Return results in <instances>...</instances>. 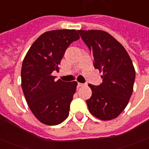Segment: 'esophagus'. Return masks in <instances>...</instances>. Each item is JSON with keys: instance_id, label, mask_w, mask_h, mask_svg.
Instances as JSON below:
<instances>
[{"instance_id": "34e87169", "label": "esophagus", "mask_w": 149, "mask_h": 149, "mask_svg": "<svg viewBox=\"0 0 149 149\" xmlns=\"http://www.w3.org/2000/svg\"><path fill=\"white\" fill-rule=\"evenodd\" d=\"M86 85V84H83V83H78V86L79 87H82V86H84Z\"/></svg>"}]
</instances>
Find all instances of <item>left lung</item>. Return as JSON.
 Returning a JSON list of instances; mask_svg holds the SVG:
<instances>
[{"mask_svg":"<svg viewBox=\"0 0 149 149\" xmlns=\"http://www.w3.org/2000/svg\"><path fill=\"white\" fill-rule=\"evenodd\" d=\"M81 39L93 56L94 68L103 71V82L88 86L92 97L86 100L89 112L98 119L117 117L127 106L132 93L136 72L128 52L104 31L79 30Z\"/></svg>","mask_w":149,"mask_h":149,"instance_id":"obj_1","label":"left lung"}]
</instances>
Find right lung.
<instances>
[{
  "label": "right lung",
  "instance_id": "obj_1",
  "mask_svg": "<svg viewBox=\"0 0 149 149\" xmlns=\"http://www.w3.org/2000/svg\"><path fill=\"white\" fill-rule=\"evenodd\" d=\"M80 39L74 29H59L40 35L29 49L21 67V87L29 109L40 121L61 124L69 114L77 82L55 81L68 46Z\"/></svg>",
  "mask_w": 149,
  "mask_h": 149
}]
</instances>
